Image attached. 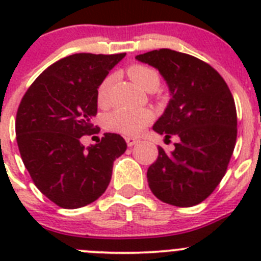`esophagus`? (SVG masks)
<instances>
[{
	"label": "esophagus",
	"instance_id": "esophagus-1",
	"mask_svg": "<svg viewBox=\"0 0 261 261\" xmlns=\"http://www.w3.org/2000/svg\"><path fill=\"white\" fill-rule=\"evenodd\" d=\"M125 141H126V145H128L129 147H132L133 145L137 144L138 140H137V138H133V137H126Z\"/></svg>",
	"mask_w": 261,
	"mask_h": 261
}]
</instances>
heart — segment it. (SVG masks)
Returning a JSON list of instances; mask_svg holds the SVG:
<instances>
[{"instance_id": "b5f03b06", "label": "heart", "mask_w": 261, "mask_h": 261, "mask_svg": "<svg viewBox=\"0 0 261 261\" xmlns=\"http://www.w3.org/2000/svg\"><path fill=\"white\" fill-rule=\"evenodd\" d=\"M129 77L144 90H155L159 85L158 71L149 65L133 64L128 68ZM114 82V75H107L99 85L96 91V100L100 106H106L110 99V89ZM154 115L146 108L120 107L106 115V128L112 132L124 136H138L146 125L153 121Z\"/></svg>"}]
</instances>
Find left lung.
<instances>
[{"instance_id": "8db88e82", "label": "left lung", "mask_w": 261, "mask_h": 261, "mask_svg": "<svg viewBox=\"0 0 261 261\" xmlns=\"http://www.w3.org/2000/svg\"><path fill=\"white\" fill-rule=\"evenodd\" d=\"M158 69L171 99L153 125L166 140L177 136L171 153L158 147L147 168L151 192L175 206L204 201L225 176L237 142V110L229 86L209 64L162 48L138 55Z\"/></svg>"}]
</instances>
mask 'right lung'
<instances>
[{
  "label": "right lung",
  "instance_id": "add662e5",
  "mask_svg": "<svg viewBox=\"0 0 261 261\" xmlns=\"http://www.w3.org/2000/svg\"><path fill=\"white\" fill-rule=\"evenodd\" d=\"M125 53H75L45 69L18 107L15 133L22 161L44 196L65 209L82 208L107 190L114 161L126 150L116 133L87 149L81 137L95 130L96 91Z\"/></svg>",
  "mask_w": 261,
  "mask_h": 261
}]
</instances>
